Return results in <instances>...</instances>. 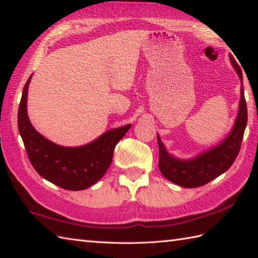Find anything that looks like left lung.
Here are the masks:
<instances>
[{
  "mask_svg": "<svg viewBox=\"0 0 258 258\" xmlns=\"http://www.w3.org/2000/svg\"><path fill=\"white\" fill-rule=\"evenodd\" d=\"M229 58L239 75L240 81H243V74L238 64L232 55ZM246 124H247V107H246L244 90L243 87H240L239 111L236 122L231 134L220 145L203 153L194 160L179 161L168 154L160 136H157L158 149H160L158 168L163 176L174 184L188 188L199 187L210 183L233 165L235 158L240 151Z\"/></svg>",
  "mask_w": 258,
  "mask_h": 258,
  "instance_id": "8db88e82",
  "label": "left lung"
}]
</instances>
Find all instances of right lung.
<instances>
[{"instance_id":"right-lung-1","label":"right lung","mask_w":258,"mask_h":258,"mask_svg":"<svg viewBox=\"0 0 258 258\" xmlns=\"http://www.w3.org/2000/svg\"><path fill=\"white\" fill-rule=\"evenodd\" d=\"M32 75L22 93L18 126L29 160L43 178L59 187L82 190L95 184L106 173L113 160L114 149L131 125L111 130L96 141L81 147H63L52 143L33 127L26 111L27 89Z\"/></svg>"}]
</instances>
